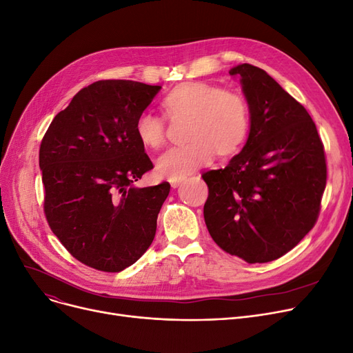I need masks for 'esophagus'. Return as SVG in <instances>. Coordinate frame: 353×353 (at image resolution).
I'll return each mask as SVG.
<instances>
[{"mask_svg":"<svg viewBox=\"0 0 353 353\" xmlns=\"http://www.w3.org/2000/svg\"><path fill=\"white\" fill-rule=\"evenodd\" d=\"M171 182V187L172 188H178L179 185H181V183L183 182V179H178V181H170Z\"/></svg>","mask_w":353,"mask_h":353,"instance_id":"1","label":"esophagus"}]
</instances>
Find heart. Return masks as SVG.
Listing matches in <instances>:
<instances>
[{
    "mask_svg": "<svg viewBox=\"0 0 353 353\" xmlns=\"http://www.w3.org/2000/svg\"><path fill=\"white\" fill-rule=\"evenodd\" d=\"M161 106L170 121L191 122V143L166 150L157 161V172L165 179H185L210 165L216 154L221 158L234 157L248 139L251 112L239 93L210 83L185 81L168 93ZM135 133L148 149H159L166 139L165 122L149 112L137 117Z\"/></svg>",
    "mask_w": 353,
    "mask_h": 353,
    "instance_id": "heart-1",
    "label": "heart"
}]
</instances>
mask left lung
<instances>
[{"label": "left lung", "mask_w": 353, "mask_h": 353, "mask_svg": "<svg viewBox=\"0 0 353 353\" xmlns=\"http://www.w3.org/2000/svg\"><path fill=\"white\" fill-rule=\"evenodd\" d=\"M230 76L240 79L251 129L239 155L203 175L204 220L227 253L267 263L313 228L326 187L325 150L307 110L272 76L248 63Z\"/></svg>", "instance_id": "obj_1"}]
</instances>
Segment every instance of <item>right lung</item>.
<instances>
[{
    "label": "right lung",
    "mask_w": 353,
    "mask_h": 353,
    "mask_svg": "<svg viewBox=\"0 0 353 353\" xmlns=\"http://www.w3.org/2000/svg\"><path fill=\"white\" fill-rule=\"evenodd\" d=\"M161 89L96 81L56 114L41 141L48 225L74 259L96 270L122 272L154 241L171 185H133L154 168L135 122Z\"/></svg>",
    "instance_id": "add662e5"
}]
</instances>
